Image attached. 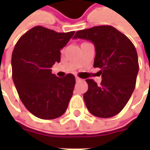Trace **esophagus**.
<instances>
[{
    "label": "esophagus",
    "instance_id": "obj_1",
    "mask_svg": "<svg viewBox=\"0 0 150 150\" xmlns=\"http://www.w3.org/2000/svg\"><path fill=\"white\" fill-rule=\"evenodd\" d=\"M76 81L77 82H80V81H82V79L80 78H78V77H76Z\"/></svg>",
    "mask_w": 150,
    "mask_h": 150
}]
</instances>
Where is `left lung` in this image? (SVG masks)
I'll list each match as a JSON object with an SVG mask.
<instances>
[{
	"mask_svg": "<svg viewBox=\"0 0 150 150\" xmlns=\"http://www.w3.org/2000/svg\"><path fill=\"white\" fill-rule=\"evenodd\" d=\"M74 38L91 41L95 46L94 67L102 82L87 79L88 89L83 94L93 115L111 118L121 112L129 100L136 84L139 61L135 47L129 38L111 26H93L76 32Z\"/></svg>",
	"mask_w": 150,
	"mask_h": 150,
	"instance_id": "left-lung-1",
	"label": "left lung"
}]
</instances>
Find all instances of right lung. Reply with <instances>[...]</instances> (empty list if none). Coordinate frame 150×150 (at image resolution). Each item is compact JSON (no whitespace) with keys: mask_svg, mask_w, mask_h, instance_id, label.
I'll use <instances>...</instances> for the list:
<instances>
[{"mask_svg":"<svg viewBox=\"0 0 150 150\" xmlns=\"http://www.w3.org/2000/svg\"><path fill=\"white\" fill-rule=\"evenodd\" d=\"M37 26L23 34L11 56L12 79L26 109L42 119H54L66 112L75 77L58 78L50 69L60 62V50L74 35Z\"/></svg>","mask_w":150,"mask_h":150,"instance_id":"add662e5","label":"right lung"}]
</instances>
